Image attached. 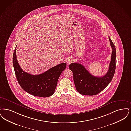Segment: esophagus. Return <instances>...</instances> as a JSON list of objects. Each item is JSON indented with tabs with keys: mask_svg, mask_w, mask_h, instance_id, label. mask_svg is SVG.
Instances as JSON below:
<instances>
[{
	"mask_svg": "<svg viewBox=\"0 0 131 131\" xmlns=\"http://www.w3.org/2000/svg\"><path fill=\"white\" fill-rule=\"evenodd\" d=\"M72 62H73V59H72V58H70L69 57V58H68V59H67V63L68 64L71 63Z\"/></svg>",
	"mask_w": 131,
	"mask_h": 131,
	"instance_id": "esophagus-1",
	"label": "esophagus"
}]
</instances>
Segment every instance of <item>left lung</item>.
<instances>
[{
    "mask_svg": "<svg viewBox=\"0 0 131 131\" xmlns=\"http://www.w3.org/2000/svg\"><path fill=\"white\" fill-rule=\"evenodd\" d=\"M108 39L113 51L108 71L103 76L96 77L92 75L84 66L79 63H72L69 64V69L73 74L76 90L81 94L96 95L105 89L112 80L115 70L116 50L109 36Z\"/></svg>",
    "mask_w": 131,
    "mask_h": 131,
    "instance_id": "1",
    "label": "left lung"
}]
</instances>
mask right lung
<instances>
[{
	"label": "right lung",
	"instance_id": "1",
	"mask_svg": "<svg viewBox=\"0 0 131 131\" xmlns=\"http://www.w3.org/2000/svg\"><path fill=\"white\" fill-rule=\"evenodd\" d=\"M16 47L13 54V63L19 85L26 92L36 96L46 97L53 94L58 79L66 68L67 63H61L41 74L36 75L29 74L24 71L18 64Z\"/></svg>",
	"mask_w": 131,
	"mask_h": 131
}]
</instances>
